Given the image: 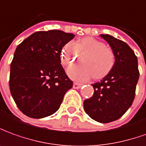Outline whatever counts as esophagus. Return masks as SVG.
I'll list each match as a JSON object with an SVG mask.
<instances>
[{"instance_id": "esophagus-1", "label": "esophagus", "mask_w": 146, "mask_h": 146, "mask_svg": "<svg viewBox=\"0 0 146 146\" xmlns=\"http://www.w3.org/2000/svg\"><path fill=\"white\" fill-rule=\"evenodd\" d=\"M82 84H81V83L75 82V83L73 84V88H74V89H80V88L82 87Z\"/></svg>"}]
</instances>
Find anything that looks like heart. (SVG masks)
<instances>
[{
  "instance_id": "b5f03b06",
  "label": "heart",
  "mask_w": 146,
  "mask_h": 146,
  "mask_svg": "<svg viewBox=\"0 0 146 146\" xmlns=\"http://www.w3.org/2000/svg\"><path fill=\"white\" fill-rule=\"evenodd\" d=\"M82 56L81 64L68 68V76L75 81L84 82L94 77L101 79L110 73L115 64V55L104 42L91 37L79 39L73 44L69 42L61 51V62L68 66Z\"/></svg>"
}]
</instances>
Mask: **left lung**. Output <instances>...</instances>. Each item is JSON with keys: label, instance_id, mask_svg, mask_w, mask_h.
<instances>
[{"label": "left lung", "instance_id": "obj_1", "mask_svg": "<svg viewBox=\"0 0 146 146\" xmlns=\"http://www.w3.org/2000/svg\"><path fill=\"white\" fill-rule=\"evenodd\" d=\"M115 55L113 69L102 80L92 84L94 93L83 102L85 111L93 119L106 123L119 119L131 106L139 78L137 59L124 42L101 35Z\"/></svg>", "mask_w": 146, "mask_h": 146}]
</instances>
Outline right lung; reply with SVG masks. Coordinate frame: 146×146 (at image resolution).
Wrapping results in <instances>:
<instances>
[{"mask_svg":"<svg viewBox=\"0 0 146 146\" xmlns=\"http://www.w3.org/2000/svg\"><path fill=\"white\" fill-rule=\"evenodd\" d=\"M74 37L58 30L38 31L17 46L11 63L9 87L23 114L41 119L59 109L73 86L60 64V52Z\"/></svg>","mask_w":146,"mask_h":146,"instance_id":"1","label":"right lung"}]
</instances>
